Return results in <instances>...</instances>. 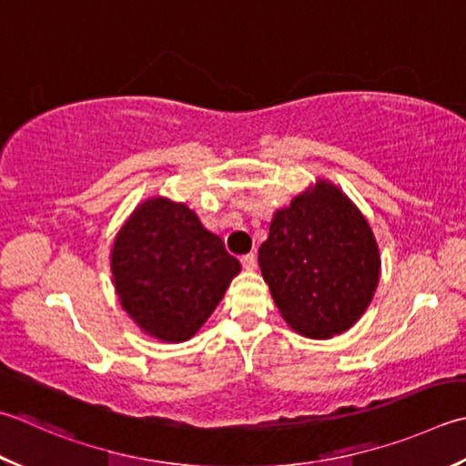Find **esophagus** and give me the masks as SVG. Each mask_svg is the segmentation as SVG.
Masks as SVG:
<instances>
[{"label":"esophagus","mask_w":466,"mask_h":466,"mask_svg":"<svg viewBox=\"0 0 466 466\" xmlns=\"http://www.w3.org/2000/svg\"><path fill=\"white\" fill-rule=\"evenodd\" d=\"M240 260H242V267H244L246 270H254V268H257V254H254V252L244 254V257H242Z\"/></svg>","instance_id":"esophagus-1"}]
</instances>
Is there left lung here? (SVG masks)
Listing matches in <instances>:
<instances>
[{"label":"left lung","instance_id":"obj_1","mask_svg":"<svg viewBox=\"0 0 466 466\" xmlns=\"http://www.w3.org/2000/svg\"><path fill=\"white\" fill-rule=\"evenodd\" d=\"M258 264L282 319L309 339L351 329L381 270L370 222L329 179H317L277 209Z\"/></svg>","mask_w":466,"mask_h":466}]
</instances>
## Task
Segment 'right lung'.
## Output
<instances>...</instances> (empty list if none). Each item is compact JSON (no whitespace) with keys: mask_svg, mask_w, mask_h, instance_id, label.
Masks as SVG:
<instances>
[{"mask_svg":"<svg viewBox=\"0 0 466 466\" xmlns=\"http://www.w3.org/2000/svg\"><path fill=\"white\" fill-rule=\"evenodd\" d=\"M240 262L184 202L153 196L137 206L111 248L115 295L139 329L163 343L194 337Z\"/></svg>","mask_w":466,"mask_h":466,"instance_id":"add662e5","label":"right lung"}]
</instances>
